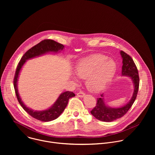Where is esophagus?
<instances>
[{"label": "esophagus", "mask_w": 155, "mask_h": 155, "mask_svg": "<svg viewBox=\"0 0 155 155\" xmlns=\"http://www.w3.org/2000/svg\"><path fill=\"white\" fill-rule=\"evenodd\" d=\"M85 96V93H83V91H80L79 93H77V96L79 97H83Z\"/></svg>", "instance_id": "obj_1"}]
</instances>
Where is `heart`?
Wrapping results in <instances>:
<instances>
[{
  "mask_svg": "<svg viewBox=\"0 0 155 155\" xmlns=\"http://www.w3.org/2000/svg\"><path fill=\"white\" fill-rule=\"evenodd\" d=\"M117 64L112 59L102 54H95L80 60L75 65V74L85 80L88 89L94 92L101 91L114 78ZM72 79L77 81L75 77Z\"/></svg>",
  "mask_w": 155,
  "mask_h": 155,
  "instance_id": "1",
  "label": "heart"
}]
</instances>
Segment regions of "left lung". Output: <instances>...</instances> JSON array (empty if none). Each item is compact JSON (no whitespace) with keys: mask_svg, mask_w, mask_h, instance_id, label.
Instances as JSON below:
<instances>
[{"mask_svg":"<svg viewBox=\"0 0 155 155\" xmlns=\"http://www.w3.org/2000/svg\"><path fill=\"white\" fill-rule=\"evenodd\" d=\"M120 54L123 59L122 76L130 78L134 87V92L130 101L126 105L119 108L107 106L105 103L104 95L102 94L101 97L97 99L96 105L91 111V114L96 119L102 121L111 122L123 117L134 104L138 93L139 77L136 65L129 55L123 51H120Z\"/></svg>","mask_w":155,"mask_h":155,"instance_id":"8db88e82","label":"left lung"}]
</instances>
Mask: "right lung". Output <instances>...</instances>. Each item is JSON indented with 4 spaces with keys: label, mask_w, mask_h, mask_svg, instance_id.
I'll return each instance as SVG.
<instances>
[{
    "label": "right lung",
    "mask_w": 155,
    "mask_h": 155,
    "mask_svg": "<svg viewBox=\"0 0 155 155\" xmlns=\"http://www.w3.org/2000/svg\"><path fill=\"white\" fill-rule=\"evenodd\" d=\"M64 46L53 40L46 39L42 40L36 45L29 49L21 58L16 68L14 78V88L17 99L25 111L33 118L41 121H50L58 118L63 112L67 106L70 98L75 96V94L71 91H65L61 93L56 102L49 108L41 110V111H34V110L28 107L21 101L18 90V80L19 72L27 60L41 56L50 52L58 53L62 51Z\"/></svg>",
    "instance_id": "obj_1"
}]
</instances>
